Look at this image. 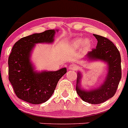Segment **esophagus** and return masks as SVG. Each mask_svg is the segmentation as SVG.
Instances as JSON below:
<instances>
[{
	"label": "esophagus",
	"mask_w": 128,
	"mask_h": 128,
	"mask_svg": "<svg viewBox=\"0 0 128 128\" xmlns=\"http://www.w3.org/2000/svg\"><path fill=\"white\" fill-rule=\"evenodd\" d=\"M77 68H78V66L76 64H70L69 68H68V69L70 70H76Z\"/></svg>",
	"instance_id": "34e87169"
}]
</instances>
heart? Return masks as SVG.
I'll return each mask as SVG.
<instances>
[{
  "label": "heart",
  "mask_w": 128,
  "mask_h": 128,
  "mask_svg": "<svg viewBox=\"0 0 128 128\" xmlns=\"http://www.w3.org/2000/svg\"><path fill=\"white\" fill-rule=\"evenodd\" d=\"M82 44L84 48L88 49V48H90L91 42L89 39H86L85 40H84L82 38H76V39H74L72 40L71 42H70V46L72 48L77 49V48H80Z\"/></svg>",
  "instance_id": "obj_1"
}]
</instances>
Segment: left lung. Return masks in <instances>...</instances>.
<instances>
[{"label": "left lung", "mask_w": 128, "mask_h": 128, "mask_svg": "<svg viewBox=\"0 0 128 128\" xmlns=\"http://www.w3.org/2000/svg\"><path fill=\"white\" fill-rule=\"evenodd\" d=\"M98 40L96 49L88 52L84 60L101 61L107 65V74L100 86L91 89H84L81 85L82 74H77L76 92L84 101L90 104H101L111 98L115 94L121 79V56L114 44L108 39L93 34Z\"/></svg>", "instance_id": "1"}]
</instances>
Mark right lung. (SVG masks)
<instances>
[{"mask_svg": "<svg viewBox=\"0 0 128 128\" xmlns=\"http://www.w3.org/2000/svg\"><path fill=\"white\" fill-rule=\"evenodd\" d=\"M59 30H48L24 37L16 42L8 60V79L20 100L33 104L45 102L52 95L66 68L56 71L36 70L31 59L38 44H52Z\"/></svg>", "mask_w": 128, "mask_h": 128, "instance_id": "1", "label": "right lung"}]
</instances>
